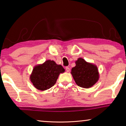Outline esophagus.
Listing matches in <instances>:
<instances>
[{
	"label": "esophagus",
	"mask_w": 126,
	"mask_h": 126,
	"mask_svg": "<svg viewBox=\"0 0 126 126\" xmlns=\"http://www.w3.org/2000/svg\"><path fill=\"white\" fill-rule=\"evenodd\" d=\"M65 70H66L67 72H68L69 71H70V68H69L68 67H65Z\"/></svg>",
	"instance_id": "1"
}]
</instances>
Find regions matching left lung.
<instances>
[{
	"label": "left lung",
	"mask_w": 126,
	"mask_h": 126,
	"mask_svg": "<svg viewBox=\"0 0 126 126\" xmlns=\"http://www.w3.org/2000/svg\"><path fill=\"white\" fill-rule=\"evenodd\" d=\"M75 63L76 65L71 69V74L78 86L89 88L98 81L99 75L96 65L88 63L81 58H78Z\"/></svg>",
	"instance_id": "8db88e82"
}]
</instances>
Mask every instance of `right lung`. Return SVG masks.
<instances>
[{
	"label": "right lung",
	"mask_w": 126,
	"mask_h": 126,
	"mask_svg": "<svg viewBox=\"0 0 126 126\" xmlns=\"http://www.w3.org/2000/svg\"><path fill=\"white\" fill-rule=\"evenodd\" d=\"M64 71L61 65L57 64L53 61L47 60L34 67L30 80L36 89L44 91L55 85L60 74Z\"/></svg>",
	"instance_id": "add662e5"
}]
</instances>
